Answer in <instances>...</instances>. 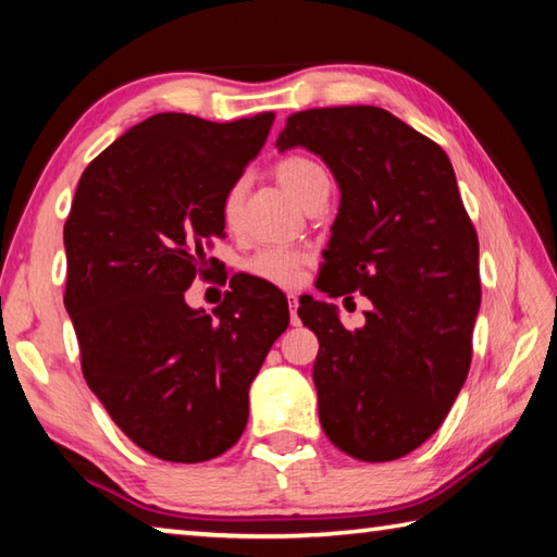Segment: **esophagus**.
<instances>
[{
  "instance_id": "obj_1",
  "label": "esophagus",
  "mask_w": 557,
  "mask_h": 557,
  "mask_svg": "<svg viewBox=\"0 0 557 557\" xmlns=\"http://www.w3.org/2000/svg\"><path fill=\"white\" fill-rule=\"evenodd\" d=\"M287 307H289V317H292V324H299V319H297V307H299V297H297V295H287Z\"/></svg>"
}]
</instances>
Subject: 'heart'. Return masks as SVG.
Segmentation results:
<instances>
[{
    "instance_id": "heart-1",
    "label": "heart",
    "mask_w": 557,
    "mask_h": 557,
    "mask_svg": "<svg viewBox=\"0 0 557 557\" xmlns=\"http://www.w3.org/2000/svg\"><path fill=\"white\" fill-rule=\"evenodd\" d=\"M272 176H275L277 184L301 206H307L319 191L329 188L326 169L319 164L317 159L305 157V154H287L277 159L275 166H272ZM240 199H243V188L238 184L231 186L228 191L223 194L221 219L225 225H233L235 219H238ZM307 262H309V256L305 250L265 248L248 260V272L260 280L272 282V285L292 287L301 280V272H305Z\"/></svg>"
}]
</instances>
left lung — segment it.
Here are the masks:
<instances>
[{"label":"left lung","mask_w":557,"mask_h":557,"mask_svg":"<svg viewBox=\"0 0 557 557\" xmlns=\"http://www.w3.org/2000/svg\"><path fill=\"white\" fill-rule=\"evenodd\" d=\"M307 147L342 188L317 285L373 301L356 332L326 301L297 314L319 338V420L361 461H393L435 435L471 366L482 301L479 238L437 143L373 106L289 115L277 147Z\"/></svg>","instance_id":"1"}]
</instances>
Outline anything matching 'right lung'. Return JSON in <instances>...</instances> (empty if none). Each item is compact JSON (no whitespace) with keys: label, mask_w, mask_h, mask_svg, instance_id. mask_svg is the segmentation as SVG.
Returning a JSON list of instances; mask_svg holds the SVG:
<instances>
[{"label":"right lung","mask_w":557,"mask_h":557,"mask_svg":"<svg viewBox=\"0 0 557 557\" xmlns=\"http://www.w3.org/2000/svg\"><path fill=\"white\" fill-rule=\"evenodd\" d=\"M275 112L209 122L159 112L92 159L63 225L65 309L81 369L112 422L149 455L196 465L248 422V391L289 324L287 299L238 280L213 314L186 305L221 238L223 194Z\"/></svg>","instance_id":"add662e5"}]
</instances>
